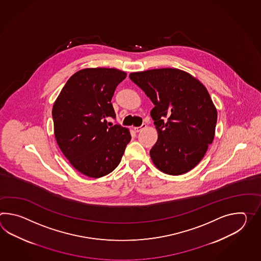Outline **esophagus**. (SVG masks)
Returning <instances> with one entry per match:
<instances>
[{
	"mask_svg": "<svg viewBox=\"0 0 261 261\" xmlns=\"http://www.w3.org/2000/svg\"><path fill=\"white\" fill-rule=\"evenodd\" d=\"M146 126H147V125H146L145 123H142L140 126H138V127H134V130H135L136 132H140L141 130H143L144 128H146Z\"/></svg>",
	"mask_w": 261,
	"mask_h": 261,
	"instance_id": "1",
	"label": "esophagus"
}]
</instances>
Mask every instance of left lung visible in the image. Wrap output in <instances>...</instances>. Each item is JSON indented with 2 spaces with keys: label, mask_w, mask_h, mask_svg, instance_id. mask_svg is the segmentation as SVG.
I'll list each match as a JSON object with an SVG mask.
<instances>
[{
  "label": "left lung",
  "mask_w": 261,
  "mask_h": 261,
  "mask_svg": "<svg viewBox=\"0 0 261 261\" xmlns=\"http://www.w3.org/2000/svg\"><path fill=\"white\" fill-rule=\"evenodd\" d=\"M129 77L154 105L151 116L158 139L150 151L152 162L164 173L188 172L215 138L217 110L207 89L176 68L136 72Z\"/></svg>",
  "instance_id": "8db88e82"
}]
</instances>
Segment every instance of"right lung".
Instances as JSON below:
<instances>
[{
	"label": "right lung",
	"mask_w": 261,
	"mask_h": 261,
	"mask_svg": "<svg viewBox=\"0 0 261 261\" xmlns=\"http://www.w3.org/2000/svg\"><path fill=\"white\" fill-rule=\"evenodd\" d=\"M126 73L86 68L72 75L53 105L54 135L61 151L81 173L100 178L121 162L131 140L127 128L109 126L116 118L111 98Z\"/></svg>",
	"instance_id": "1"
}]
</instances>
